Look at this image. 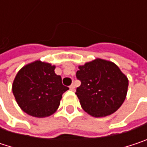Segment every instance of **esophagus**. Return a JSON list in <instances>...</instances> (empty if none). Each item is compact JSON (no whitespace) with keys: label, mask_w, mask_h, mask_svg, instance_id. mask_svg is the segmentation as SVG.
Instances as JSON below:
<instances>
[{"label":"esophagus","mask_w":147,"mask_h":147,"mask_svg":"<svg viewBox=\"0 0 147 147\" xmlns=\"http://www.w3.org/2000/svg\"><path fill=\"white\" fill-rule=\"evenodd\" d=\"M70 89H71V90H72V91L75 90V85H74V84H71V85L70 86Z\"/></svg>","instance_id":"34e87169"}]
</instances>
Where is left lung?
<instances>
[{"label": "left lung", "instance_id": "obj_1", "mask_svg": "<svg viewBox=\"0 0 147 147\" xmlns=\"http://www.w3.org/2000/svg\"><path fill=\"white\" fill-rule=\"evenodd\" d=\"M76 78L81 82L76 94L82 109L95 117L114 113L123 103L128 78L112 62L97 59L79 66Z\"/></svg>", "mask_w": 147, "mask_h": 147}]
</instances>
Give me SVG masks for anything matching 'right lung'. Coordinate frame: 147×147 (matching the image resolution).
I'll return each instance as SVG.
<instances>
[{
    "label": "right lung",
    "mask_w": 147,
    "mask_h": 147,
    "mask_svg": "<svg viewBox=\"0 0 147 147\" xmlns=\"http://www.w3.org/2000/svg\"><path fill=\"white\" fill-rule=\"evenodd\" d=\"M55 66L36 61L23 67L17 74L13 93L20 108L36 117H48L58 109L62 94L69 89L62 84Z\"/></svg>",
    "instance_id": "1"
}]
</instances>
